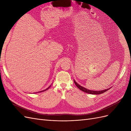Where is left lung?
Listing matches in <instances>:
<instances>
[{
    "label": "left lung",
    "mask_w": 131,
    "mask_h": 131,
    "mask_svg": "<svg viewBox=\"0 0 131 131\" xmlns=\"http://www.w3.org/2000/svg\"><path fill=\"white\" fill-rule=\"evenodd\" d=\"M74 82L75 83V85H76L78 87V89H79L80 90L83 91V92H86L87 93L91 94H100L103 93H104L105 92H106V91L109 90L110 89V88L107 89H105V90H102V91H92V90H90L84 88V87L80 86V85H79L78 83L76 81H75L74 80Z\"/></svg>",
    "instance_id": "1"
}]
</instances>
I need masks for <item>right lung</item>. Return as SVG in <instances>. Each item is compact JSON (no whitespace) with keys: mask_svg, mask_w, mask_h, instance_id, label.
Segmentation results:
<instances>
[{"mask_svg":"<svg viewBox=\"0 0 131 131\" xmlns=\"http://www.w3.org/2000/svg\"><path fill=\"white\" fill-rule=\"evenodd\" d=\"M51 86V85H50L49 87H48V88H47L46 89H45V90H42V91H39V92H38V93H39V92H43V91H45L47 90H48V89L50 88ZM37 93V92H35V93Z\"/></svg>","mask_w":131,"mask_h":131,"instance_id":"obj_1","label":"right lung"}]
</instances>
